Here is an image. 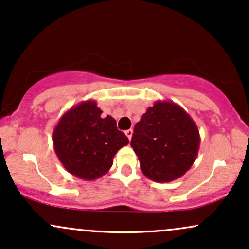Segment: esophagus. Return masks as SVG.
Listing matches in <instances>:
<instances>
[{
    "instance_id": "esophagus-1",
    "label": "esophagus",
    "mask_w": 249,
    "mask_h": 249,
    "mask_svg": "<svg viewBox=\"0 0 249 249\" xmlns=\"http://www.w3.org/2000/svg\"><path fill=\"white\" fill-rule=\"evenodd\" d=\"M125 135H127V138L129 139V140H132V136H133V129H127L125 130Z\"/></svg>"
}]
</instances>
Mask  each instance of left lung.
I'll return each instance as SVG.
<instances>
[{
  "instance_id": "left-lung-1",
  "label": "left lung",
  "mask_w": 249,
  "mask_h": 249,
  "mask_svg": "<svg viewBox=\"0 0 249 249\" xmlns=\"http://www.w3.org/2000/svg\"><path fill=\"white\" fill-rule=\"evenodd\" d=\"M199 142L198 127L180 106L157 101L135 124L130 146L147 178L168 183L190 170Z\"/></svg>"
}]
</instances>
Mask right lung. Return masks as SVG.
I'll return each mask as SVG.
<instances>
[{"instance_id":"1","label":"right lung","mask_w":249,"mask_h":249,"mask_svg":"<svg viewBox=\"0 0 249 249\" xmlns=\"http://www.w3.org/2000/svg\"><path fill=\"white\" fill-rule=\"evenodd\" d=\"M102 113L96 101H84L69 109L53 129L58 159L69 173L84 180L106 175L117 151L129 143L115 119Z\"/></svg>"}]
</instances>
